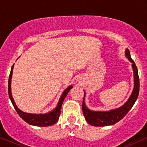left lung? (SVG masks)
Masks as SVG:
<instances>
[{"instance_id": "8db88e82", "label": "left lung", "mask_w": 147, "mask_h": 147, "mask_svg": "<svg viewBox=\"0 0 147 147\" xmlns=\"http://www.w3.org/2000/svg\"><path fill=\"white\" fill-rule=\"evenodd\" d=\"M125 56L132 63L133 78H134V87H133L132 93L130 95L129 99L126 101L125 104L117 109L107 111H95L90 110L86 106L85 91H84L82 110H83V113L86 120L90 125L95 126H105L115 124L121 120L128 113V112L133 107L136 101L137 100L140 90V81L138 68L133 60L131 59L129 50L127 48L125 50Z\"/></svg>"}]
</instances>
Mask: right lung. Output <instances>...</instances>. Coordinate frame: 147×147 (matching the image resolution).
Instances as JSON below:
<instances>
[{
  "mask_svg": "<svg viewBox=\"0 0 147 147\" xmlns=\"http://www.w3.org/2000/svg\"><path fill=\"white\" fill-rule=\"evenodd\" d=\"M13 69H14V65H12L11 69V72H10V75L9 77V81H8V93H9V97L11 103H12L13 106H14L15 110H16L17 113L19 115L25 122H26L28 124H30L32 126H41V127H44V126H49L54 125L56 124L57 121H58L59 117L61 114V109L62 104H63L64 99H65L66 95H68V92L70 90V89L72 88V86H70L63 91L61 96L59 100L58 104H57V107L55 109L50 111L49 113L44 114H32V113H25L20 110L16 106V103H15L14 99H13L12 95H11V78H12V73H13Z\"/></svg>",
  "mask_w": 147,
  "mask_h": 147,
  "instance_id": "1",
  "label": "right lung"
}]
</instances>
